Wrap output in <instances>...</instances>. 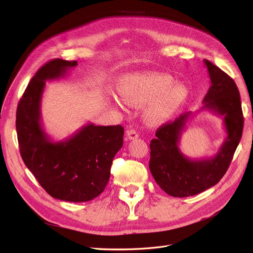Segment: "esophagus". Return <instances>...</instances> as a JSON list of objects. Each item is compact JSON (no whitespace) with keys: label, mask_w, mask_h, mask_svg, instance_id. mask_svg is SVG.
Returning a JSON list of instances; mask_svg holds the SVG:
<instances>
[{"label":"esophagus","mask_w":253,"mask_h":253,"mask_svg":"<svg viewBox=\"0 0 253 253\" xmlns=\"http://www.w3.org/2000/svg\"><path fill=\"white\" fill-rule=\"evenodd\" d=\"M126 136H127V139L129 140H134L137 139L139 137V134L137 133L135 129H129V131L126 132Z\"/></svg>","instance_id":"esophagus-1"}]
</instances>
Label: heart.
<instances>
[{
	"mask_svg": "<svg viewBox=\"0 0 253 253\" xmlns=\"http://www.w3.org/2000/svg\"><path fill=\"white\" fill-rule=\"evenodd\" d=\"M173 82L169 75H148L124 82L119 91L124 101L133 108H142L149 103L144 119L149 125L157 126L170 120L189 98L187 85L183 83L172 85Z\"/></svg>",
	"mask_w": 253,
	"mask_h": 253,
	"instance_id": "1",
	"label": "heart"
}]
</instances>
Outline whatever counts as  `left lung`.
I'll return each instance as SVG.
<instances>
[{"instance_id":"obj_1","label":"left lung","mask_w":253,"mask_h":253,"mask_svg":"<svg viewBox=\"0 0 253 253\" xmlns=\"http://www.w3.org/2000/svg\"><path fill=\"white\" fill-rule=\"evenodd\" d=\"M211 85L204 98L202 110L223 117L226 138L213 157L191 159L182 154L178 144L191 113L160 126L150 143L149 168L157 185L173 197L192 196L209 189L221 179L240 143L244 117L240 91L233 79L208 60H204Z\"/></svg>"}]
</instances>
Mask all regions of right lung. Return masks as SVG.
Wrapping results in <instances>:
<instances>
[{
	"mask_svg": "<svg viewBox=\"0 0 253 253\" xmlns=\"http://www.w3.org/2000/svg\"><path fill=\"white\" fill-rule=\"evenodd\" d=\"M77 61L53 59L30 80L17 109L23 162L41 187L60 201L83 203L103 192L114 156L124 144L121 126L87 124L68 138L53 141L42 126L41 102L47 80L64 78Z\"/></svg>",
	"mask_w": 253,
	"mask_h": 253,
	"instance_id": "right-lung-1",
	"label": "right lung"
}]
</instances>
